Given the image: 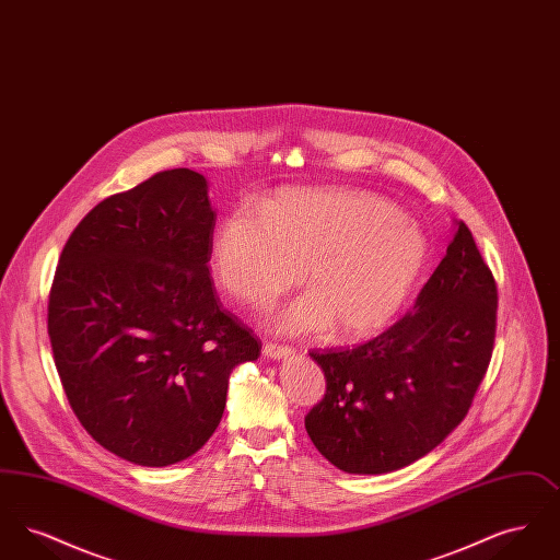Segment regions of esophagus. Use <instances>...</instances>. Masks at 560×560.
I'll list each match as a JSON object with an SVG mask.
<instances>
[{"mask_svg": "<svg viewBox=\"0 0 560 560\" xmlns=\"http://www.w3.org/2000/svg\"><path fill=\"white\" fill-rule=\"evenodd\" d=\"M262 352H265V357L272 359V361H281V359L293 357V348L279 347V345H272V342H267V345L262 347Z\"/></svg>", "mask_w": 560, "mask_h": 560, "instance_id": "esophagus-1", "label": "esophagus"}]
</instances>
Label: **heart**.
Instances as JSON below:
<instances>
[{"label": "heart", "mask_w": 560, "mask_h": 560, "mask_svg": "<svg viewBox=\"0 0 560 560\" xmlns=\"http://www.w3.org/2000/svg\"><path fill=\"white\" fill-rule=\"evenodd\" d=\"M428 243L395 203L365 190L298 188L268 199L260 218L229 213L213 240L224 290L265 306L302 279L311 292L275 311L283 334L323 331L368 338L393 319L413 290Z\"/></svg>", "instance_id": "1"}]
</instances>
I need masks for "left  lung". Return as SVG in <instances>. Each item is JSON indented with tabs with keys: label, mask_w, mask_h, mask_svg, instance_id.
<instances>
[{
	"label": "left lung",
	"mask_w": 560,
	"mask_h": 560,
	"mask_svg": "<svg viewBox=\"0 0 560 560\" xmlns=\"http://www.w3.org/2000/svg\"><path fill=\"white\" fill-rule=\"evenodd\" d=\"M495 313V279L459 220L413 313L361 347L311 352L327 388L304 427L320 455L348 475H386L443 443L485 377Z\"/></svg>",
	"instance_id": "1"
}]
</instances>
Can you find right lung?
<instances>
[{
	"mask_svg": "<svg viewBox=\"0 0 560 560\" xmlns=\"http://www.w3.org/2000/svg\"><path fill=\"white\" fill-rule=\"evenodd\" d=\"M208 180L160 172L88 213L62 247L48 302L54 363L81 427L138 466L199 452L229 375L262 345L210 277Z\"/></svg>",
	"mask_w": 560,
	"mask_h": 560,
	"instance_id": "add662e5",
	"label": "right lung"
}]
</instances>
